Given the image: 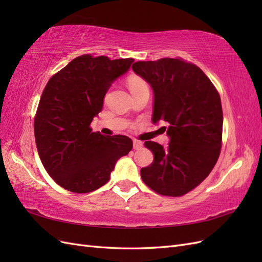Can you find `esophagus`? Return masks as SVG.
Masks as SVG:
<instances>
[{
  "label": "esophagus",
  "mask_w": 262,
  "mask_h": 262,
  "mask_svg": "<svg viewBox=\"0 0 262 262\" xmlns=\"http://www.w3.org/2000/svg\"><path fill=\"white\" fill-rule=\"evenodd\" d=\"M142 146H143V143H142L141 141L133 140V148L134 149H140V148H142Z\"/></svg>",
  "instance_id": "obj_1"
}]
</instances>
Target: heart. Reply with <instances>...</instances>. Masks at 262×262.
<instances>
[{
    "mask_svg": "<svg viewBox=\"0 0 262 262\" xmlns=\"http://www.w3.org/2000/svg\"><path fill=\"white\" fill-rule=\"evenodd\" d=\"M128 87L131 91V93L148 89L146 82L143 80V78H141L139 76H130L128 78Z\"/></svg>",
    "mask_w": 262,
    "mask_h": 262,
    "instance_id": "1",
    "label": "heart"
}]
</instances>
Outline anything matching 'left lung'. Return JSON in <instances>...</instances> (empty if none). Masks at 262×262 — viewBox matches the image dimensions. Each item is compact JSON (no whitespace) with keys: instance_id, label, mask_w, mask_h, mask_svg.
I'll return each mask as SVG.
<instances>
[{"instance_id":"8db88e82","label":"left lung","mask_w":262,"mask_h":262,"mask_svg":"<svg viewBox=\"0 0 262 262\" xmlns=\"http://www.w3.org/2000/svg\"><path fill=\"white\" fill-rule=\"evenodd\" d=\"M132 70L152 87V121L167 123L169 137L166 147L152 141L144 143L154 160L141 169L142 180L160 194L184 195L209 176L220 156V95L200 68L181 59L139 61Z\"/></svg>"}]
</instances>
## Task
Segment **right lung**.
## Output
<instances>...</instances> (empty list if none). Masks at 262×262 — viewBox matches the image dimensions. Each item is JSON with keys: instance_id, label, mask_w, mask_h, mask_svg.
Listing matches in <instances>:
<instances>
[{"instance_id": "add662e5", "label": "right lung", "mask_w": 262, "mask_h": 262, "mask_svg": "<svg viewBox=\"0 0 262 262\" xmlns=\"http://www.w3.org/2000/svg\"><path fill=\"white\" fill-rule=\"evenodd\" d=\"M133 61L83 54L45 87L34 123L38 154L50 177L71 192H92L107 184L117 161L132 149L130 138L105 137L90 125L109 87Z\"/></svg>"}]
</instances>
